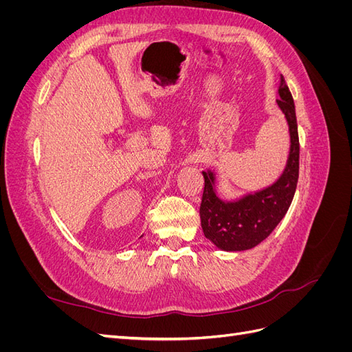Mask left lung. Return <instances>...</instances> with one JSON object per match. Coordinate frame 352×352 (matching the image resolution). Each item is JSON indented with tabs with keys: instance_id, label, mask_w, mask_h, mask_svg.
I'll use <instances>...</instances> for the list:
<instances>
[{
	"instance_id": "left-lung-1",
	"label": "left lung",
	"mask_w": 352,
	"mask_h": 352,
	"mask_svg": "<svg viewBox=\"0 0 352 352\" xmlns=\"http://www.w3.org/2000/svg\"><path fill=\"white\" fill-rule=\"evenodd\" d=\"M276 102L289 126L291 151L282 176L272 186L228 202L217 197L212 172H202L204 190L199 206L201 228L206 238L223 251H245L263 242L285 217L295 195L300 175V140L294 98L283 76L279 100Z\"/></svg>"
}]
</instances>
